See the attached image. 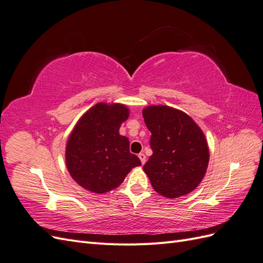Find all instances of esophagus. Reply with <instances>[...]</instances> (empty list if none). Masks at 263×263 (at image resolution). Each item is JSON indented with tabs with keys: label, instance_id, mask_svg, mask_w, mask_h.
Wrapping results in <instances>:
<instances>
[{
	"label": "esophagus",
	"instance_id": "1",
	"mask_svg": "<svg viewBox=\"0 0 263 263\" xmlns=\"http://www.w3.org/2000/svg\"><path fill=\"white\" fill-rule=\"evenodd\" d=\"M138 157H139V159H140V161H141V164H144V163L146 162V156H145V154H142V153H140V154L138 155Z\"/></svg>",
	"mask_w": 263,
	"mask_h": 263
}]
</instances>
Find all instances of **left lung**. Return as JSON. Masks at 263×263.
<instances>
[{"instance_id":"1","label":"left lung","mask_w":263,"mask_h":263,"mask_svg":"<svg viewBox=\"0 0 263 263\" xmlns=\"http://www.w3.org/2000/svg\"><path fill=\"white\" fill-rule=\"evenodd\" d=\"M153 155L144 165L160 195L177 198L197 187L208 170L210 150L202 129L187 114L164 105L142 109Z\"/></svg>"}]
</instances>
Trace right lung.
<instances>
[{"label":"right lung","instance_id":"obj_1","mask_svg":"<svg viewBox=\"0 0 263 263\" xmlns=\"http://www.w3.org/2000/svg\"><path fill=\"white\" fill-rule=\"evenodd\" d=\"M129 116L123 104L98 103L79 119L68 138L66 162L70 176L87 191L106 193L141 164L129 151L119 127Z\"/></svg>","mask_w":263,"mask_h":263}]
</instances>
